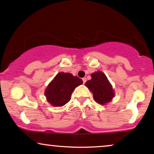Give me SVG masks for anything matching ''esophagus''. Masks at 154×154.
<instances>
[{
    "mask_svg": "<svg viewBox=\"0 0 154 154\" xmlns=\"http://www.w3.org/2000/svg\"><path fill=\"white\" fill-rule=\"evenodd\" d=\"M82 81H83V83H84V84H85V83L86 82V78H83Z\"/></svg>",
    "mask_w": 154,
    "mask_h": 154,
    "instance_id": "esophagus-1",
    "label": "esophagus"
}]
</instances>
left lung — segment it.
Returning a JSON list of instances; mask_svg holds the SVG:
<instances>
[{
    "label": "left lung",
    "instance_id": "left-lung-1",
    "mask_svg": "<svg viewBox=\"0 0 154 154\" xmlns=\"http://www.w3.org/2000/svg\"><path fill=\"white\" fill-rule=\"evenodd\" d=\"M91 80L86 81V86L93 93L95 102L100 104L109 102L115 96V93L105 74L97 71L91 74Z\"/></svg>",
    "mask_w": 154,
    "mask_h": 154
}]
</instances>
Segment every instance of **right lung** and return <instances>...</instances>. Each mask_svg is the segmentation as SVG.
<instances>
[{
  "label": "right lung",
  "instance_id": "right-lung-1",
  "mask_svg": "<svg viewBox=\"0 0 154 154\" xmlns=\"http://www.w3.org/2000/svg\"><path fill=\"white\" fill-rule=\"evenodd\" d=\"M83 84V81L68 73H59L45 90L48 102L52 106L65 105L71 99L74 88Z\"/></svg>",
  "mask_w": 154,
  "mask_h": 154
}]
</instances>
